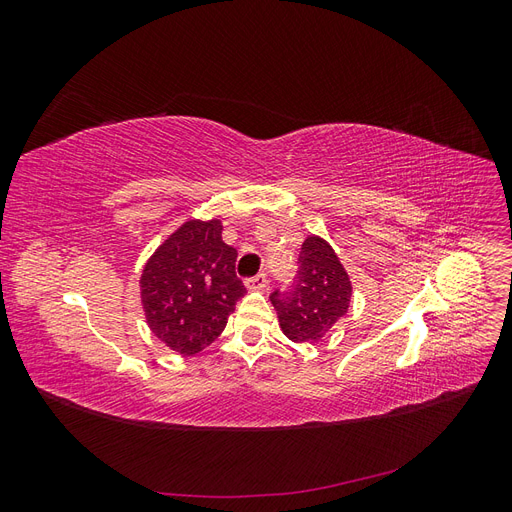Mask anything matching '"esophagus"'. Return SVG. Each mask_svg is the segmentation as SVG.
<instances>
[{"label":"esophagus","instance_id":"1","mask_svg":"<svg viewBox=\"0 0 512 512\" xmlns=\"http://www.w3.org/2000/svg\"><path fill=\"white\" fill-rule=\"evenodd\" d=\"M267 284H269V277L265 273H258L245 282V288L247 290H265Z\"/></svg>","mask_w":512,"mask_h":512}]
</instances>
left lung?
I'll return each mask as SVG.
<instances>
[{"instance_id":"8db88e82","label":"left lung","mask_w":512,"mask_h":512,"mask_svg":"<svg viewBox=\"0 0 512 512\" xmlns=\"http://www.w3.org/2000/svg\"><path fill=\"white\" fill-rule=\"evenodd\" d=\"M350 299V275L331 243L318 235H309L301 245L294 288L271 294L280 329L297 344L320 342L348 314Z\"/></svg>"}]
</instances>
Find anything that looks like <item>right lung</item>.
Listing matches in <instances>:
<instances>
[{
    "instance_id": "right-lung-1",
    "label": "right lung",
    "mask_w": 512,
    "mask_h": 512,
    "mask_svg": "<svg viewBox=\"0 0 512 512\" xmlns=\"http://www.w3.org/2000/svg\"><path fill=\"white\" fill-rule=\"evenodd\" d=\"M222 230L218 218L183 222L149 256L138 282L149 331L181 356L213 344L245 294L237 250Z\"/></svg>"
}]
</instances>
